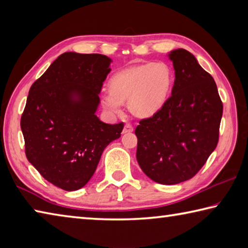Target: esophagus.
Segmentation results:
<instances>
[{
  "mask_svg": "<svg viewBox=\"0 0 248 248\" xmlns=\"http://www.w3.org/2000/svg\"><path fill=\"white\" fill-rule=\"evenodd\" d=\"M133 131V128H132V125L131 124H124V130H123V133H131Z\"/></svg>",
  "mask_w": 248,
  "mask_h": 248,
  "instance_id": "obj_1",
  "label": "esophagus"
}]
</instances>
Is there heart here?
I'll use <instances>...</instances> for the list:
<instances>
[{"label":"heart","instance_id":"obj_1","mask_svg":"<svg viewBox=\"0 0 248 248\" xmlns=\"http://www.w3.org/2000/svg\"><path fill=\"white\" fill-rule=\"evenodd\" d=\"M173 81L170 68L162 62L128 66L112 75L109 93L100 97V104L110 114H120L121 104L128 103L134 117L151 118L165 105Z\"/></svg>","mask_w":248,"mask_h":248}]
</instances>
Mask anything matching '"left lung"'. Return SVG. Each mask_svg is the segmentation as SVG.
<instances>
[{"label": "left lung", "instance_id": "obj_1", "mask_svg": "<svg viewBox=\"0 0 248 248\" xmlns=\"http://www.w3.org/2000/svg\"><path fill=\"white\" fill-rule=\"evenodd\" d=\"M175 70L171 96L157 114L136 128L137 161L162 185L190 179L219 141L223 105L215 79L185 49L169 53Z\"/></svg>", "mask_w": 248, "mask_h": 248}]
</instances>
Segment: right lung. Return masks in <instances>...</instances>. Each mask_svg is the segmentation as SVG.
Here are the masks:
<instances>
[{
  "instance_id": "obj_1",
  "label": "right lung",
  "mask_w": 248,
  "mask_h": 248,
  "mask_svg": "<svg viewBox=\"0 0 248 248\" xmlns=\"http://www.w3.org/2000/svg\"><path fill=\"white\" fill-rule=\"evenodd\" d=\"M111 59L64 52L32 84L20 119L29 163L66 191L85 186L105 148L119 139L124 124L96 116Z\"/></svg>"
}]
</instances>
